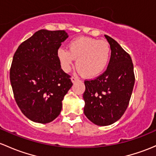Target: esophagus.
Wrapping results in <instances>:
<instances>
[{
    "instance_id": "esophagus-1",
    "label": "esophagus",
    "mask_w": 156,
    "mask_h": 156,
    "mask_svg": "<svg viewBox=\"0 0 156 156\" xmlns=\"http://www.w3.org/2000/svg\"><path fill=\"white\" fill-rule=\"evenodd\" d=\"M71 80H72V81H73V83H75V82H76V81H79V78H77V77H74V76H73V77H72V78H71Z\"/></svg>"
}]
</instances>
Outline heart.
Returning a JSON list of instances; mask_svg holds the SVG:
<instances>
[{"instance_id": "heart-1", "label": "heart", "mask_w": 156, "mask_h": 156, "mask_svg": "<svg viewBox=\"0 0 156 156\" xmlns=\"http://www.w3.org/2000/svg\"><path fill=\"white\" fill-rule=\"evenodd\" d=\"M68 48H60L57 57L65 72L69 71L74 60L76 69L86 78H94L106 69L111 57V48L106 41L81 37L68 44Z\"/></svg>"}]
</instances>
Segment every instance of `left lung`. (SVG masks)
I'll list each match as a JSON object with an SVG mask.
<instances>
[{"label":"left lung","mask_w":156,"mask_h":156,"mask_svg":"<svg viewBox=\"0 0 156 156\" xmlns=\"http://www.w3.org/2000/svg\"><path fill=\"white\" fill-rule=\"evenodd\" d=\"M111 48L107 69L95 79L85 80V116L97 126L117 122L129 104L134 81L130 55L111 37L105 35Z\"/></svg>","instance_id":"obj_1"}]
</instances>
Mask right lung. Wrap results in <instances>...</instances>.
<instances>
[{"instance_id":"right-lung-1","label":"right lung","mask_w":156,"mask_h":156,"mask_svg":"<svg viewBox=\"0 0 156 156\" xmlns=\"http://www.w3.org/2000/svg\"><path fill=\"white\" fill-rule=\"evenodd\" d=\"M67 37L64 30H38L14 54L9 72L13 95L21 111L34 122L48 123L56 119L73 86L57 57Z\"/></svg>"}]
</instances>
